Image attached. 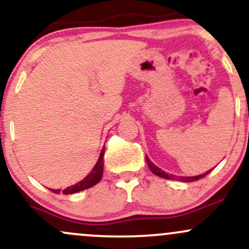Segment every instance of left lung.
I'll use <instances>...</instances> for the list:
<instances>
[{"label": "left lung", "instance_id": "obj_1", "mask_svg": "<svg viewBox=\"0 0 249 249\" xmlns=\"http://www.w3.org/2000/svg\"><path fill=\"white\" fill-rule=\"evenodd\" d=\"M146 161H147V165L148 167H150V170L152 171V173L156 174V176L158 177H161V178L164 179H171V180H180V181H184V182H190V181H196V180H199L201 178H204V177H206L208 173L211 172V171H207L206 173L204 174H200V176H196V177H176L173 176V174H168L166 172H164V171H161L160 168H158L156 166V165H153L152 162H151L150 159L146 157Z\"/></svg>", "mask_w": 249, "mask_h": 249}]
</instances>
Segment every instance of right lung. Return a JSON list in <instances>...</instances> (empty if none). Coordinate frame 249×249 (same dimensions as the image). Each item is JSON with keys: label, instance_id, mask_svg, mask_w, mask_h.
Masks as SVG:
<instances>
[{"label": "right lung", "instance_id": "1", "mask_svg": "<svg viewBox=\"0 0 249 249\" xmlns=\"http://www.w3.org/2000/svg\"><path fill=\"white\" fill-rule=\"evenodd\" d=\"M103 157H104V148L102 150L101 156H99L98 161L95 165V167L92 168L90 173L85 177L82 181L77 182L76 185H72V186H69L64 190H53V193H63V194H72V193H77L81 192V191L87 190V188H90L92 186H95L97 182H99V180L102 179L103 177V167H104V161H103Z\"/></svg>", "mask_w": 249, "mask_h": 249}]
</instances>
